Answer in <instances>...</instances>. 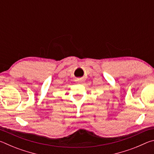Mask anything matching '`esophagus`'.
<instances>
[{"label":"esophagus","instance_id":"esophagus-1","mask_svg":"<svg viewBox=\"0 0 154 154\" xmlns=\"http://www.w3.org/2000/svg\"><path fill=\"white\" fill-rule=\"evenodd\" d=\"M77 82L78 83H81V82H82V79H78L77 80Z\"/></svg>","mask_w":154,"mask_h":154}]
</instances>
